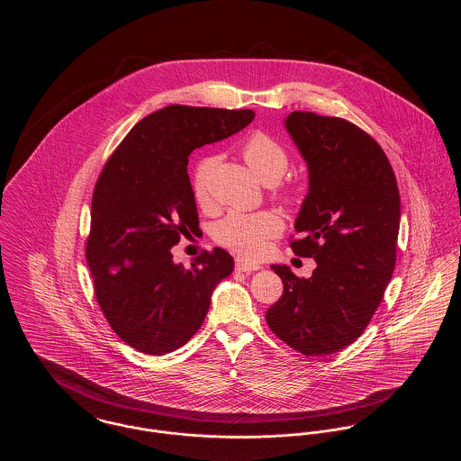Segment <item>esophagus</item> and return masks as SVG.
<instances>
[{
    "mask_svg": "<svg viewBox=\"0 0 461 461\" xmlns=\"http://www.w3.org/2000/svg\"><path fill=\"white\" fill-rule=\"evenodd\" d=\"M259 267H261L259 264L247 263L243 259H237V263H235V269L241 271V273H252V271H258Z\"/></svg>",
    "mask_w": 461,
    "mask_h": 461,
    "instance_id": "esophagus-1",
    "label": "esophagus"
}]
</instances>
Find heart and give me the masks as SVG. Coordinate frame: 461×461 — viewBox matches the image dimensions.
Here are the masks:
<instances>
[{
  "label": "heart",
  "instance_id": "1",
  "mask_svg": "<svg viewBox=\"0 0 461 461\" xmlns=\"http://www.w3.org/2000/svg\"><path fill=\"white\" fill-rule=\"evenodd\" d=\"M241 157L250 171L264 183H275L285 175L290 157L282 143L264 132H252L241 145ZM216 166L214 157L198 160L192 186L200 205L209 203V177ZM282 197L290 198L292 190H280ZM282 230V218L273 211L233 212L216 226L214 237L221 245L235 250L247 259H258L269 249L271 240Z\"/></svg>",
  "mask_w": 461,
  "mask_h": 461
}]
</instances>
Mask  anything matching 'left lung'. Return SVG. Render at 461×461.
<instances>
[{
  "label": "left lung",
  "mask_w": 461,
  "mask_h": 461,
  "mask_svg": "<svg viewBox=\"0 0 461 461\" xmlns=\"http://www.w3.org/2000/svg\"><path fill=\"white\" fill-rule=\"evenodd\" d=\"M285 128L304 157L309 192L295 220L294 254L312 258L311 278L273 264L284 294L267 309L273 333L304 356L352 344L393 278L401 198L385 152L368 132L340 117L292 112Z\"/></svg>",
  "instance_id": "1"
}]
</instances>
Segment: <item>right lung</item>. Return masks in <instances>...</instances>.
Returning <instances> with one entry per match:
<instances>
[{
  "mask_svg": "<svg viewBox=\"0 0 461 461\" xmlns=\"http://www.w3.org/2000/svg\"><path fill=\"white\" fill-rule=\"evenodd\" d=\"M254 115L169 105L141 119L104 166L91 198L86 261L98 306L132 349L162 356L185 346L214 288L231 275L224 249L202 252L190 267L176 264L171 249L198 228L188 157Z\"/></svg>",
  "mask_w": 461,
  "mask_h": 461,
  "instance_id": "right-lung-1",
  "label": "right lung"
}]
</instances>
